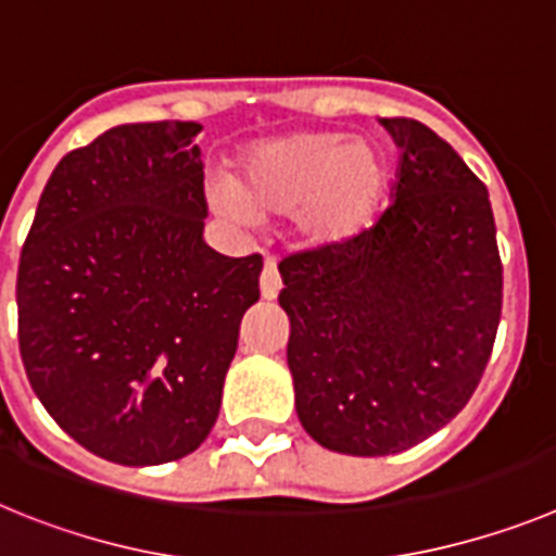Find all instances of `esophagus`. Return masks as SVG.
<instances>
[{
  "label": "esophagus",
  "instance_id": "esophagus-1",
  "mask_svg": "<svg viewBox=\"0 0 556 556\" xmlns=\"http://www.w3.org/2000/svg\"><path fill=\"white\" fill-rule=\"evenodd\" d=\"M258 287H262L264 301H275V298H278V292H281V275H278V269H275V262H269V258H267V264H264V269H262Z\"/></svg>",
  "mask_w": 556,
  "mask_h": 556
}]
</instances>
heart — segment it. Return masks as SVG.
Instances as JSON below:
<instances>
[{
  "instance_id": "obj_1",
  "label": "heart",
  "mask_w": 556,
  "mask_h": 556,
  "mask_svg": "<svg viewBox=\"0 0 556 556\" xmlns=\"http://www.w3.org/2000/svg\"><path fill=\"white\" fill-rule=\"evenodd\" d=\"M390 186V169L372 141L303 130L244 152L233 180H211L214 214L236 225L289 217L312 244H342L370 228Z\"/></svg>"
}]
</instances>
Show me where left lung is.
Masks as SVG:
<instances>
[{"label":"left lung","instance_id":"8db88e82","mask_svg":"<svg viewBox=\"0 0 556 556\" xmlns=\"http://www.w3.org/2000/svg\"><path fill=\"white\" fill-rule=\"evenodd\" d=\"M401 150L370 230L278 264L294 409L314 443L390 456L468 404L501 317L490 194L454 147L415 119H378Z\"/></svg>","mask_w":556,"mask_h":556}]
</instances>
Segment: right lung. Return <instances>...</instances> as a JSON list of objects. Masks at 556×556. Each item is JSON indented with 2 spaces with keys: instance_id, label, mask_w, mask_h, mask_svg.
<instances>
[{
  "instance_id": "1",
  "label": "right lung",
  "mask_w": 556,
  "mask_h": 556,
  "mask_svg": "<svg viewBox=\"0 0 556 556\" xmlns=\"http://www.w3.org/2000/svg\"><path fill=\"white\" fill-rule=\"evenodd\" d=\"M198 122L116 125L63 155L16 281L29 387L72 440L116 465L198 451L223 404L262 255L203 239Z\"/></svg>"
}]
</instances>
